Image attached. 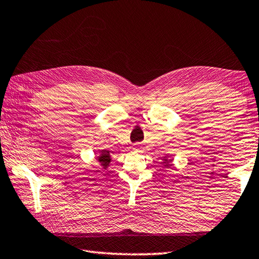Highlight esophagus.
Here are the masks:
<instances>
[{"label":"esophagus","instance_id":"esophagus-1","mask_svg":"<svg viewBox=\"0 0 259 259\" xmlns=\"http://www.w3.org/2000/svg\"><path fill=\"white\" fill-rule=\"evenodd\" d=\"M133 149L136 150V152H142L143 147H142V146H140V145H138V144H135V145L133 146Z\"/></svg>","mask_w":259,"mask_h":259}]
</instances>
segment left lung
Instances as JSON below:
<instances>
[{
  "instance_id": "8db88e82",
  "label": "left lung",
  "mask_w": 259,
  "mask_h": 259,
  "mask_svg": "<svg viewBox=\"0 0 259 259\" xmlns=\"http://www.w3.org/2000/svg\"><path fill=\"white\" fill-rule=\"evenodd\" d=\"M164 161H166V159H164ZM166 165L168 166V165H170V164H168V163H167V164H166Z\"/></svg>"
}]
</instances>
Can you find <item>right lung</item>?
<instances>
[{"instance_id":"add662e5","label":"right lung","mask_w":259,"mask_h":259,"mask_svg":"<svg viewBox=\"0 0 259 259\" xmlns=\"http://www.w3.org/2000/svg\"><path fill=\"white\" fill-rule=\"evenodd\" d=\"M98 161L101 162V164L104 167L109 165V163L111 162V157H110V152L109 150H102L100 154V157H98Z\"/></svg>"}]
</instances>
